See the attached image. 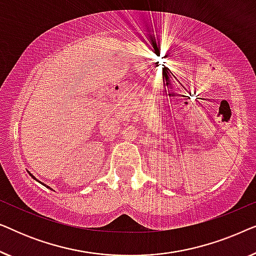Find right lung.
I'll return each mask as SVG.
<instances>
[{
  "mask_svg": "<svg viewBox=\"0 0 256 256\" xmlns=\"http://www.w3.org/2000/svg\"><path fill=\"white\" fill-rule=\"evenodd\" d=\"M28 172H29V171H28ZM29 174H30V176H31V177H32V178H34V180H36V178H34V174H31L30 172H29ZM38 182H40V180H38ZM42 184H43V183H42ZM43 185H45V184H43ZM45 186H46V185H45ZM46 188H48V186H46Z\"/></svg>",
  "mask_w": 256,
  "mask_h": 256,
  "instance_id": "1",
  "label": "right lung"
}]
</instances>
